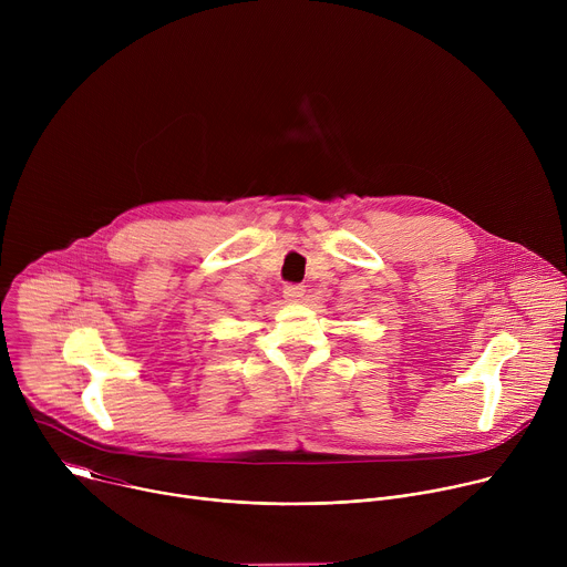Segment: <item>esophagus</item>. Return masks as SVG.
Returning <instances> with one entry per match:
<instances>
[{
	"mask_svg": "<svg viewBox=\"0 0 567 567\" xmlns=\"http://www.w3.org/2000/svg\"><path fill=\"white\" fill-rule=\"evenodd\" d=\"M282 293H285V300H289V302H300L302 296H305V287H302V285H287Z\"/></svg>",
	"mask_w": 567,
	"mask_h": 567,
	"instance_id": "34e87169",
	"label": "esophagus"
}]
</instances>
